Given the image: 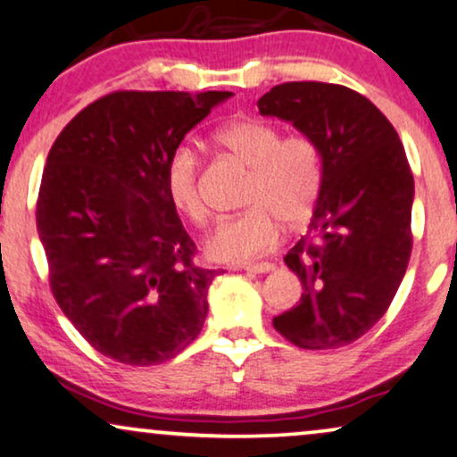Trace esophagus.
Returning <instances> with one entry per match:
<instances>
[{
    "mask_svg": "<svg viewBox=\"0 0 457 457\" xmlns=\"http://www.w3.org/2000/svg\"><path fill=\"white\" fill-rule=\"evenodd\" d=\"M241 269L247 273H269V271H273L275 264L273 262H254V264H244Z\"/></svg>",
    "mask_w": 457,
    "mask_h": 457,
    "instance_id": "obj_1",
    "label": "esophagus"
}]
</instances>
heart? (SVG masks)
<instances>
[{
	"mask_svg": "<svg viewBox=\"0 0 457 457\" xmlns=\"http://www.w3.org/2000/svg\"><path fill=\"white\" fill-rule=\"evenodd\" d=\"M213 144L250 167L239 216L224 218L205 239V254L216 262L241 264L271 252L284 224L298 228L318 207L324 184L322 154L307 133L281 135L271 120L239 116L213 133ZM165 195L178 216L203 227L207 203L201 190V159L188 145L169 154L162 173Z\"/></svg>",
	"mask_w": 457,
	"mask_h": 457,
	"instance_id": "b5f03b06",
	"label": "heart"
}]
</instances>
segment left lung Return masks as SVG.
<instances>
[{
  "label": "left lung",
  "instance_id": "left-lung-1",
  "mask_svg": "<svg viewBox=\"0 0 457 457\" xmlns=\"http://www.w3.org/2000/svg\"><path fill=\"white\" fill-rule=\"evenodd\" d=\"M258 110L313 137L324 167L309 233L284 258L305 292L273 326L303 349L349 345L384 318L411 258L413 173L403 142L375 104L341 84H278Z\"/></svg>",
  "mask_w": 457,
  "mask_h": 457
}]
</instances>
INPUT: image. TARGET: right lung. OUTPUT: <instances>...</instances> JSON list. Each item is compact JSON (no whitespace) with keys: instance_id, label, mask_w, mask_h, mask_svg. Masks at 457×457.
Instances as JSON below:
<instances>
[{"instance_id":"obj_1","label":"right lung","mask_w":457,"mask_h":457,"mask_svg":"<svg viewBox=\"0 0 457 457\" xmlns=\"http://www.w3.org/2000/svg\"><path fill=\"white\" fill-rule=\"evenodd\" d=\"M228 91H116L48 152L36 222L54 301L99 353L161 364L196 339L218 271L169 203L165 162Z\"/></svg>"}]
</instances>
